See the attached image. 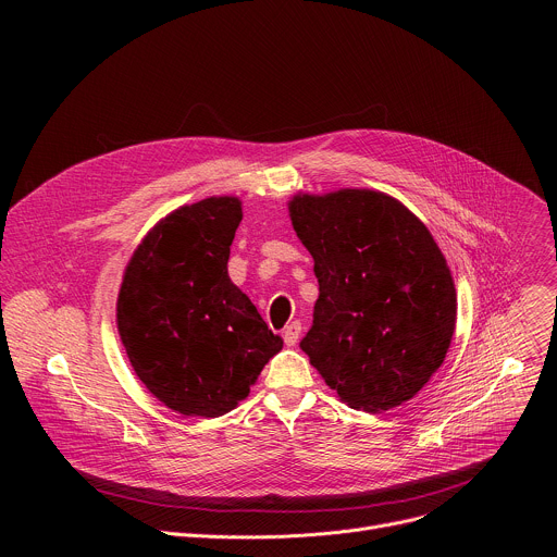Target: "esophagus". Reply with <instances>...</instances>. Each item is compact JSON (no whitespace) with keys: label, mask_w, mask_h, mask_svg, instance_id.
Returning a JSON list of instances; mask_svg holds the SVG:
<instances>
[{"label":"esophagus","mask_w":557,"mask_h":557,"mask_svg":"<svg viewBox=\"0 0 557 557\" xmlns=\"http://www.w3.org/2000/svg\"><path fill=\"white\" fill-rule=\"evenodd\" d=\"M299 333H301V322H290V324L284 329V333H282L284 344H286V346H295L297 339H299Z\"/></svg>","instance_id":"34e87169"}]
</instances>
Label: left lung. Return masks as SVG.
Masks as SVG:
<instances>
[{
  "label": "left lung",
  "mask_w": 557,
  "mask_h": 557,
  "mask_svg": "<svg viewBox=\"0 0 557 557\" xmlns=\"http://www.w3.org/2000/svg\"><path fill=\"white\" fill-rule=\"evenodd\" d=\"M288 209L320 282L299 348L355 410L410 401L441 368L456 326L454 280L432 233L368 189L304 194Z\"/></svg>",
  "instance_id": "left-lung-1"
}]
</instances>
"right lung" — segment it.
<instances>
[{"instance_id":"obj_1","label":"right lung","mask_w":557,"mask_h":557,"mask_svg":"<svg viewBox=\"0 0 557 557\" xmlns=\"http://www.w3.org/2000/svg\"><path fill=\"white\" fill-rule=\"evenodd\" d=\"M240 200L207 198L158 222L119 293V335L145 387L185 417L213 419L243 401L282 350L226 262Z\"/></svg>"}]
</instances>
